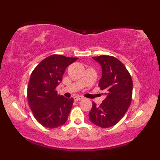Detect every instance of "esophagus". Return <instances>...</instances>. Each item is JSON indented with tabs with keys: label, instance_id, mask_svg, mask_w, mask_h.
<instances>
[{
	"label": "esophagus",
	"instance_id": "obj_1",
	"mask_svg": "<svg viewBox=\"0 0 160 160\" xmlns=\"http://www.w3.org/2000/svg\"><path fill=\"white\" fill-rule=\"evenodd\" d=\"M74 101H80V100H82L83 99V97L82 96H75L73 98Z\"/></svg>",
	"mask_w": 160,
	"mask_h": 160
}]
</instances>
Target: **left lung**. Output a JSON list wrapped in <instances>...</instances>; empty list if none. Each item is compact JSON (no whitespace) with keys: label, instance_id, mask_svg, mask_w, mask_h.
I'll return each instance as SVG.
<instances>
[{"label":"left lung","instance_id":"obj_1","mask_svg":"<svg viewBox=\"0 0 160 160\" xmlns=\"http://www.w3.org/2000/svg\"><path fill=\"white\" fill-rule=\"evenodd\" d=\"M102 67L100 89L106 98L99 107L93 102L89 120L101 128L116 124L127 111L132 100V81L127 68L116 58L111 56L93 57Z\"/></svg>","mask_w":160,"mask_h":160}]
</instances>
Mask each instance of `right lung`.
Returning a JSON list of instances; mask_svg holds the SVG:
<instances>
[{"mask_svg": "<svg viewBox=\"0 0 160 160\" xmlns=\"http://www.w3.org/2000/svg\"><path fill=\"white\" fill-rule=\"evenodd\" d=\"M77 60L52 55L32 71L28 87V103L33 116L43 127L57 128L67 120L73 99L58 95L56 88L62 82L66 68Z\"/></svg>", "mask_w": 160, "mask_h": 160, "instance_id": "1", "label": "right lung"}]
</instances>
